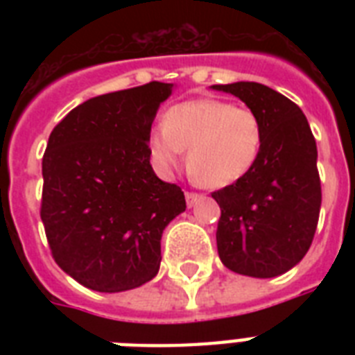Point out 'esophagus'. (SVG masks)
I'll use <instances>...</instances> for the list:
<instances>
[{
  "mask_svg": "<svg viewBox=\"0 0 355 355\" xmlns=\"http://www.w3.org/2000/svg\"><path fill=\"white\" fill-rule=\"evenodd\" d=\"M200 197H202L200 193H195V191H186V202H188L189 208L197 205V200H199Z\"/></svg>",
  "mask_w": 355,
  "mask_h": 355,
  "instance_id": "esophagus-1",
  "label": "esophagus"
}]
</instances>
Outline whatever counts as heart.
Instances as JSON below:
<instances>
[{"instance_id": "1", "label": "heart", "mask_w": 355, "mask_h": 355, "mask_svg": "<svg viewBox=\"0 0 355 355\" xmlns=\"http://www.w3.org/2000/svg\"><path fill=\"white\" fill-rule=\"evenodd\" d=\"M263 123L250 108L221 99L175 105L164 125L150 128L147 147L162 173H173L188 153L195 182L210 189L234 186L252 171L263 147Z\"/></svg>"}]
</instances>
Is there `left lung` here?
Segmentation results:
<instances>
[{"label": "left lung", "mask_w": 355, "mask_h": 355, "mask_svg": "<svg viewBox=\"0 0 355 355\" xmlns=\"http://www.w3.org/2000/svg\"><path fill=\"white\" fill-rule=\"evenodd\" d=\"M239 97L263 123L256 166L211 197L221 208L217 250L237 275L272 278L295 267L311 247L320 211L317 144L302 110L259 83L214 85Z\"/></svg>", "instance_id": "1"}]
</instances>
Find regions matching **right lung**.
Returning a JSON list of instances; mask_svg holds the SVG:
<instances>
[{
  "label": "right lung",
  "instance_id": "obj_1",
  "mask_svg": "<svg viewBox=\"0 0 355 355\" xmlns=\"http://www.w3.org/2000/svg\"><path fill=\"white\" fill-rule=\"evenodd\" d=\"M173 85L88 99L53 128L42 158L40 217L53 259L80 286L128 291L160 269L164 228L184 191L150 167V125Z\"/></svg>",
  "mask_w": 355,
  "mask_h": 355
}]
</instances>
